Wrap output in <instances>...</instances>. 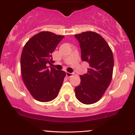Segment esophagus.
<instances>
[{"mask_svg": "<svg viewBox=\"0 0 135 135\" xmlns=\"http://www.w3.org/2000/svg\"><path fill=\"white\" fill-rule=\"evenodd\" d=\"M66 76H67V77H69V78H70V77H72V76H73L74 75V74L73 73H70V72H66Z\"/></svg>", "mask_w": 135, "mask_h": 135, "instance_id": "obj_1", "label": "esophagus"}]
</instances>
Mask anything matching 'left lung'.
<instances>
[{
  "label": "left lung",
  "mask_w": 135,
  "mask_h": 135,
  "mask_svg": "<svg viewBox=\"0 0 135 135\" xmlns=\"http://www.w3.org/2000/svg\"><path fill=\"white\" fill-rule=\"evenodd\" d=\"M81 51V60L89 63L88 71L80 76L81 83L75 88L79 102L89 105L100 100L113 77L114 58L106 41L98 33L85 32L76 34Z\"/></svg>",
  "instance_id": "1"
}]
</instances>
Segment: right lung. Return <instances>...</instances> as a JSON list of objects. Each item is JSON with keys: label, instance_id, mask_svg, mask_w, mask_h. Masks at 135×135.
<instances>
[{"label": "right lung", "instance_id": "right-lung-1", "mask_svg": "<svg viewBox=\"0 0 135 135\" xmlns=\"http://www.w3.org/2000/svg\"><path fill=\"white\" fill-rule=\"evenodd\" d=\"M64 35L50 32L35 34L27 41L21 54V70L22 80L30 93L36 100L52 101L57 96L66 76L65 72L50 69L52 52Z\"/></svg>", "mask_w": 135, "mask_h": 135}]
</instances>
